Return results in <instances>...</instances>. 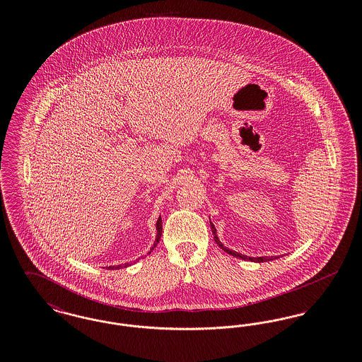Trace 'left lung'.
<instances>
[{
  "instance_id": "1",
  "label": "left lung",
  "mask_w": 362,
  "mask_h": 362,
  "mask_svg": "<svg viewBox=\"0 0 362 362\" xmlns=\"http://www.w3.org/2000/svg\"><path fill=\"white\" fill-rule=\"evenodd\" d=\"M210 226H211V232H213V235H214V240H216V243L218 244V247H220V248H223L225 252H228L229 255H232V257H235V258H240L243 259V260H251V262H257V263L269 262V260H274V259H276V257H258V258H251V257H247V255L239 254V252H236V251H232V250H229V248L224 247V244H223L221 241L218 240L217 233H216V228H214V225H213L211 221H210Z\"/></svg>"
}]
</instances>
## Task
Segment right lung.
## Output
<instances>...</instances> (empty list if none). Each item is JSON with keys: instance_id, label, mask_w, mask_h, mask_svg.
<instances>
[{"instance_id": "add662e5", "label": "right lung", "mask_w": 362, "mask_h": 362, "mask_svg": "<svg viewBox=\"0 0 362 362\" xmlns=\"http://www.w3.org/2000/svg\"><path fill=\"white\" fill-rule=\"evenodd\" d=\"M156 232H157V235H156V240L153 243V247H152V250L155 248L156 245H157V243L160 241V238H161V233H163V224H161V217H158V220H157V223H156ZM129 266V263H124V267H127ZM123 266L122 264H118V266H110L108 269L110 270H117V269H122Z\"/></svg>"}]
</instances>
